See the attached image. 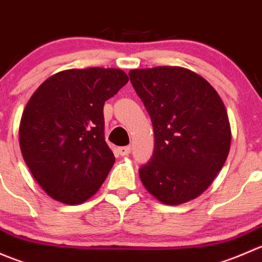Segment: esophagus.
Listing matches in <instances>:
<instances>
[{
  "label": "esophagus",
  "instance_id": "obj_1",
  "mask_svg": "<svg viewBox=\"0 0 262 262\" xmlns=\"http://www.w3.org/2000/svg\"><path fill=\"white\" fill-rule=\"evenodd\" d=\"M130 150H132L130 146L119 147V148H118V152H119V155H120V156H128L129 153H130Z\"/></svg>",
  "mask_w": 262,
  "mask_h": 262
}]
</instances>
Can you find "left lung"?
I'll return each mask as SVG.
<instances>
[{"instance_id": "1", "label": "left lung", "mask_w": 262, "mask_h": 262, "mask_svg": "<svg viewBox=\"0 0 262 262\" xmlns=\"http://www.w3.org/2000/svg\"><path fill=\"white\" fill-rule=\"evenodd\" d=\"M129 78L155 132L152 157L139 168L142 184L163 204L195 199L215 179L231 147L223 101L186 68L132 70Z\"/></svg>"}]
</instances>
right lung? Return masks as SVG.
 <instances>
[{
    "mask_svg": "<svg viewBox=\"0 0 262 262\" xmlns=\"http://www.w3.org/2000/svg\"><path fill=\"white\" fill-rule=\"evenodd\" d=\"M128 82L116 68L67 70L40 84L20 124V148L53 199L80 204L99 190L115 157L104 138V104Z\"/></svg>",
    "mask_w": 262,
    "mask_h": 262,
    "instance_id": "obj_1",
    "label": "right lung"
}]
</instances>
